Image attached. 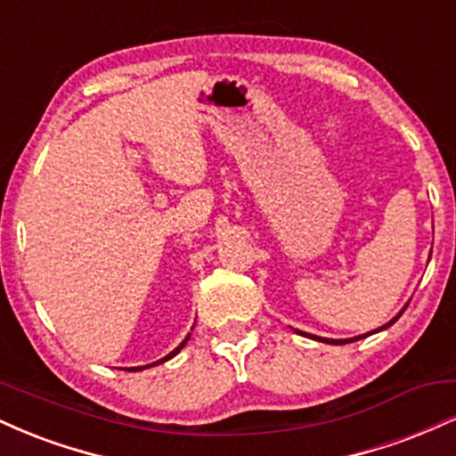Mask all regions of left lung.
<instances>
[{
    "label": "left lung",
    "mask_w": 456,
    "mask_h": 456,
    "mask_svg": "<svg viewBox=\"0 0 456 456\" xmlns=\"http://www.w3.org/2000/svg\"><path fill=\"white\" fill-rule=\"evenodd\" d=\"M407 308V306H405ZM405 308H403V311H405ZM403 311L399 313V315H395L390 319L388 323H384V326L381 328H378V330H370V332H366V334H358V337H354V338H323V337H315V334H308V332H302V330H294L296 334H302V337H308V338H313V341H319V343H328V345H345V343H354V341H360V338H366V337H370V334H375V332H379V330H386L388 326H392V323L396 322V319H399L401 315H403Z\"/></svg>",
    "instance_id": "1"
}]
</instances>
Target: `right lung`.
<instances>
[{"mask_svg": "<svg viewBox=\"0 0 456 456\" xmlns=\"http://www.w3.org/2000/svg\"><path fill=\"white\" fill-rule=\"evenodd\" d=\"M188 338H191V332H188V334H186V338H184V341H182L180 345H177V347L174 349V352H171V354H167V355H165V358L156 360V362H151V364H145V366H130V369H128V370H134V373H137V370H143V369H150V366H156V364H162V362H167V360H171V358H174V355H177V354H180V352H182V349H184V345L188 343Z\"/></svg>", "mask_w": 456, "mask_h": 456, "instance_id": "right-lung-1", "label": "right lung"}]
</instances>
